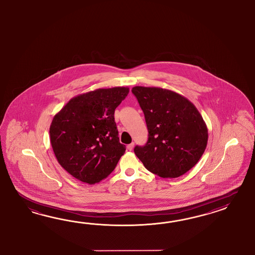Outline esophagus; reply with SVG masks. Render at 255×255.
<instances>
[{"instance_id":"esophagus-1","label":"esophagus","mask_w":255,"mask_h":255,"mask_svg":"<svg viewBox=\"0 0 255 255\" xmlns=\"http://www.w3.org/2000/svg\"><path fill=\"white\" fill-rule=\"evenodd\" d=\"M133 145H134V143L132 142V143H131V144H129V145H127V149L131 151V149L133 148Z\"/></svg>"}]
</instances>
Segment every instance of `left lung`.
<instances>
[{"instance_id": "1", "label": "left lung", "mask_w": 255, "mask_h": 255, "mask_svg": "<svg viewBox=\"0 0 255 255\" xmlns=\"http://www.w3.org/2000/svg\"><path fill=\"white\" fill-rule=\"evenodd\" d=\"M145 115L148 139L134 153L145 168L162 178H176L198 163L208 143V129L199 110L171 90L131 89Z\"/></svg>"}]
</instances>
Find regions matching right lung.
<instances>
[{
  "label": "right lung",
  "mask_w": 255,
  "mask_h": 255,
  "mask_svg": "<svg viewBox=\"0 0 255 255\" xmlns=\"http://www.w3.org/2000/svg\"><path fill=\"white\" fill-rule=\"evenodd\" d=\"M128 87L97 89L69 100L50 125V141L58 163L90 185L107 178L125 152L114 112Z\"/></svg>",
  "instance_id": "add662e5"
}]
</instances>
